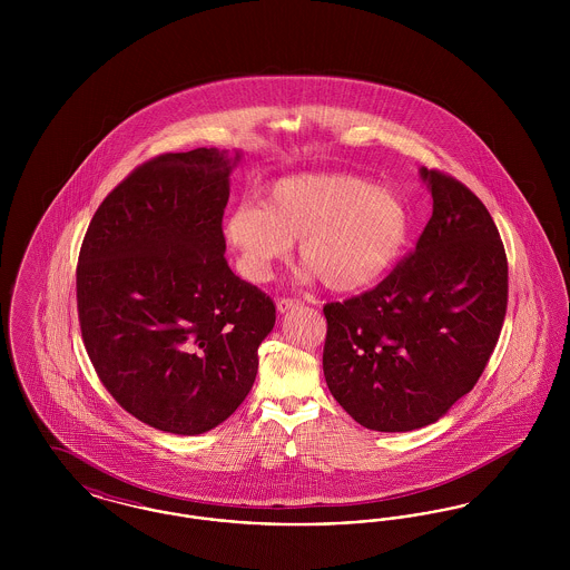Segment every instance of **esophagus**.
I'll use <instances>...</instances> for the list:
<instances>
[{
  "mask_svg": "<svg viewBox=\"0 0 570 570\" xmlns=\"http://www.w3.org/2000/svg\"><path fill=\"white\" fill-rule=\"evenodd\" d=\"M275 305H277V312H279V314H286V312H291V309H295V307H298V305H301V303H298V301H295V298H277V303H275Z\"/></svg>",
  "mask_w": 570,
  "mask_h": 570,
  "instance_id": "obj_1",
  "label": "esophagus"
}]
</instances>
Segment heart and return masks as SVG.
<instances>
[{
    "instance_id": "obj_1",
    "label": "heart",
    "mask_w": 570,
    "mask_h": 570,
    "mask_svg": "<svg viewBox=\"0 0 570 570\" xmlns=\"http://www.w3.org/2000/svg\"><path fill=\"white\" fill-rule=\"evenodd\" d=\"M410 209L397 191L351 173L277 179L261 205L244 203L224 222L226 244L249 282H265L298 242L307 279L333 293L374 286L406 247Z\"/></svg>"
}]
</instances>
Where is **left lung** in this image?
<instances>
[{"instance_id":"1","label":"left lung","mask_w":570,"mask_h":570,"mask_svg":"<svg viewBox=\"0 0 570 570\" xmlns=\"http://www.w3.org/2000/svg\"><path fill=\"white\" fill-rule=\"evenodd\" d=\"M434 212L412 254L376 288L326 303L331 395L374 432L435 423L481 379L509 301V265L488 207L421 168Z\"/></svg>"}]
</instances>
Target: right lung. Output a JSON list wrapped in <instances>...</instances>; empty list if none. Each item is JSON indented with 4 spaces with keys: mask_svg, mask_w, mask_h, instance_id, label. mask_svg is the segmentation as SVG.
<instances>
[{
    "mask_svg": "<svg viewBox=\"0 0 570 570\" xmlns=\"http://www.w3.org/2000/svg\"><path fill=\"white\" fill-rule=\"evenodd\" d=\"M239 158L200 147L140 164L82 239L87 354L119 406L168 434H205L242 406L275 325L272 298L224 258L222 217Z\"/></svg>",
    "mask_w": 570,
    "mask_h": 570,
    "instance_id": "1",
    "label": "right lung"
}]
</instances>
